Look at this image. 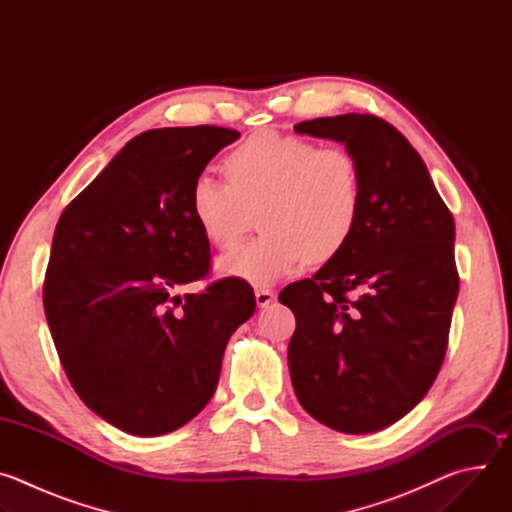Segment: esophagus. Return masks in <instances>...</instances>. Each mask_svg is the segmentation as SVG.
Listing matches in <instances>:
<instances>
[{"mask_svg": "<svg viewBox=\"0 0 512 512\" xmlns=\"http://www.w3.org/2000/svg\"><path fill=\"white\" fill-rule=\"evenodd\" d=\"M273 300H275V296H273L271 289H267V287H257L255 289V302H257L259 308H267Z\"/></svg>", "mask_w": 512, "mask_h": 512, "instance_id": "1", "label": "esophagus"}]
</instances>
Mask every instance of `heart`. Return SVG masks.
Here are the masks:
<instances>
[{
  "mask_svg": "<svg viewBox=\"0 0 512 512\" xmlns=\"http://www.w3.org/2000/svg\"><path fill=\"white\" fill-rule=\"evenodd\" d=\"M229 182L200 174L192 184V214L218 249L233 247L259 210L261 237L218 261L227 277L271 285L314 263L336 257L352 239L362 190L354 158L340 148L263 131L227 158Z\"/></svg>",
  "mask_w": 512,
  "mask_h": 512,
  "instance_id": "b5f03b06",
  "label": "heart"
}]
</instances>
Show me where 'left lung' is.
I'll return each mask as SVG.
<instances>
[{"mask_svg":"<svg viewBox=\"0 0 512 512\" xmlns=\"http://www.w3.org/2000/svg\"><path fill=\"white\" fill-rule=\"evenodd\" d=\"M294 129L344 143L362 204L348 245L279 294L296 316L291 385L320 423L373 433L407 415L440 373L460 287L454 216L387 121L346 113Z\"/></svg>","mask_w":512,"mask_h":512,"instance_id":"obj_1","label":"left lung"}]
</instances>
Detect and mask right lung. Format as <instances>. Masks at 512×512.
<instances>
[{"mask_svg": "<svg viewBox=\"0 0 512 512\" xmlns=\"http://www.w3.org/2000/svg\"><path fill=\"white\" fill-rule=\"evenodd\" d=\"M239 137L214 125L139 133L56 225L48 328L77 395L125 433L164 435L194 419L216 391L229 338L255 312L237 277L178 294L210 267L192 184Z\"/></svg>", "mask_w": 512, "mask_h": 512, "instance_id": "right-lung-1", "label": "right lung"}]
</instances>
